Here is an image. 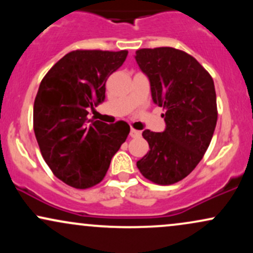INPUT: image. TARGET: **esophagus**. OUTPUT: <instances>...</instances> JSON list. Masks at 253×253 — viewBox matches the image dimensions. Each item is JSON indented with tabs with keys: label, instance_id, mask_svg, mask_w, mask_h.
Masks as SVG:
<instances>
[{
	"label": "esophagus",
	"instance_id": "esophagus-1",
	"mask_svg": "<svg viewBox=\"0 0 253 253\" xmlns=\"http://www.w3.org/2000/svg\"><path fill=\"white\" fill-rule=\"evenodd\" d=\"M129 135L132 136V138H139V136L141 135V132L138 129H134V128H130V132H129Z\"/></svg>",
	"mask_w": 253,
	"mask_h": 253
}]
</instances>
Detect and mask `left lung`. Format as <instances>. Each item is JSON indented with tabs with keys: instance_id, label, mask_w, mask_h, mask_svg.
I'll return each instance as SVG.
<instances>
[{
	"instance_id": "8db88e82",
	"label": "left lung",
	"mask_w": 253,
	"mask_h": 253,
	"mask_svg": "<svg viewBox=\"0 0 253 253\" xmlns=\"http://www.w3.org/2000/svg\"><path fill=\"white\" fill-rule=\"evenodd\" d=\"M135 60L167 125L162 133L144 130L150 151L136 167L151 182L173 184L195 169L211 144L217 120L213 78L195 58L173 47L141 48Z\"/></svg>"
}]
</instances>
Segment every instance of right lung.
Instances as JSON below:
<instances>
[{"label":"right lung","mask_w":253,"mask_h":253,"mask_svg":"<svg viewBox=\"0 0 253 253\" xmlns=\"http://www.w3.org/2000/svg\"><path fill=\"white\" fill-rule=\"evenodd\" d=\"M128 52L76 50L42 78L34 100L33 127L42 158L54 176L76 189L96 185L129 133L125 121L88 120L102 103L106 82Z\"/></svg>","instance_id":"obj_1"}]
</instances>
